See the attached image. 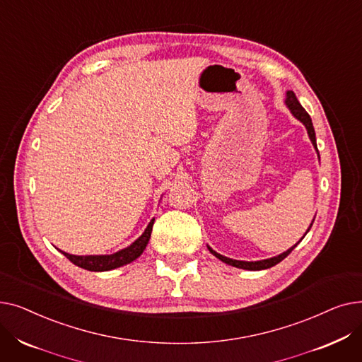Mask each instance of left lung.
<instances>
[{
  "instance_id": "obj_1",
  "label": "left lung",
  "mask_w": 362,
  "mask_h": 362,
  "mask_svg": "<svg viewBox=\"0 0 362 362\" xmlns=\"http://www.w3.org/2000/svg\"><path fill=\"white\" fill-rule=\"evenodd\" d=\"M286 105L289 107V110L292 111V114L293 116L299 120V122H302L303 124H305V127H307V130H308V135H310V139H311V142H313V145L317 148V141H315V130H314V126H313V122H311V117H310V114L303 110V107L299 104V101H298V98H296V95L292 92V90H288V93H286ZM320 157V156H318ZM313 223H314V220H313ZM313 223H311V226H313ZM311 226H310V229H311ZM310 229L307 230V233L310 232ZM305 233V235H307ZM303 235V236H305ZM303 239V238H302ZM300 239V240H302ZM299 240V242H300ZM298 242V243H299ZM296 243V245H298ZM296 245H293L291 250H288L286 252H283V254H280V255H277V257H273V258H269V259H262V261H238V259H232V258H227V257H223V255H220V254H217L216 251H213L210 246H208V250H210V252L213 254V255H216L220 261H223V262H226V264H229V265H233V267H238V269H243V270H265V269H270V267H273V265H276V264H279L281 259H284L286 258L293 250H295V246Z\"/></svg>"
}]
</instances>
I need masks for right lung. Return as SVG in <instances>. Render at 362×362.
I'll use <instances>...</instances> for the list:
<instances>
[{"label":"right lung","mask_w":362,"mask_h":362,"mask_svg":"<svg viewBox=\"0 0 362 362\" xmlns=\"http://www.w3.org/2000/svg\"><path fill=\"white\" fill-rule=\"evenodd\" d=\"M152 224H154V220L149 221L148 227L139 239H136L130 246H127V248H124L116 254H111V255H71V254H67L63 251L62 252L74 265H78V267L89 270V272H108L112 269H117V267H122V265L132 262L133 259H136L144 252V250L146 248V245L149 242V238H151Z\"/></svg>","instance_id":"right-lung-1"}]
</instances>
